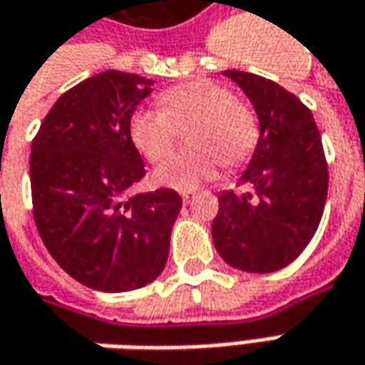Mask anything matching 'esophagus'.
Masks as SVG:
<instances>
[{
    "label": "esophagus",
    "instance_id": "1",
    "mask_svg": "<svg viewBox=\"0 0 365 365\" xmlns=\"http://www.w3.org/2000/svg\"><path fill=\"white\" fill-rule=\"evenodd\" d=\"M180 197H182V200H185V202H188V200H190V197H192V192H180Z\"/></svg>",
    "mask_w": 365,
    "mask_h": 365
}]
</instances>
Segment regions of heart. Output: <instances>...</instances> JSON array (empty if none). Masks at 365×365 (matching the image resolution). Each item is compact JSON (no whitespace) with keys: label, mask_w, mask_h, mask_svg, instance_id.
<instances>
[{"label":"heart","mask_w":365,"mask_h":365,"mask_svg":"<svg viewBox=\"0 0 365 365\" xmlns=\"http://www.w3.org/2000/svg\"><path fill=\"white\" fill-rule=\"evenodd\" d=\"M160 108H136L128 120V136L148 163L165 160L187 132L188 150L175 154L154 173V180L178 190H192L219 170L237 168L255 150L259 126L253 112L212 80L175 86L158 98Z\"/></svg>","instance_id":"heart-1"}]
</instances>
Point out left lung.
<instances>
[{
  "mask_svg": "<svg viewBox=\"0 0 365 365\" xmlns=\"http://www.w3.org/2000/svg\"><path fill=\"white\" fill-rule=\"evenodd\" d=\"M222 76L255 108L259 140L239 180L251 192L219 195L211 227L219 255L247 273H273L314 239L327 199V165L314 114L267 78L241 70Z\"/></svg>",
  "mask_w": 365,
  "mask_h": 365,
  "instance_id": "obj_1",
  "label": "left lung"
}]
</instances>
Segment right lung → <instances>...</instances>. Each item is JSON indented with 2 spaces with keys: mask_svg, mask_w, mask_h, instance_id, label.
Returning a JSON list of instances; mask_svg holds the SVG:
<instances>
[{
  "mask_svg": "<svg viewBox=\"0 0 365 365\" xmlns=\"http://www.w3.org/2000/svg\"><path fill=\"white\" fill-rule=\"evenodd\" d=\"M153 80L106 70L58 98L31 143L34 219L56 263L78 283L122 293L166 265L182 200L170 188L130 195L144 163L128 120Z\"/></svg>",
  "mask_w": 365,
  "mask_h": 365,
  "instance_id": "1",
  "label": "right lung"
}]
</instances>
